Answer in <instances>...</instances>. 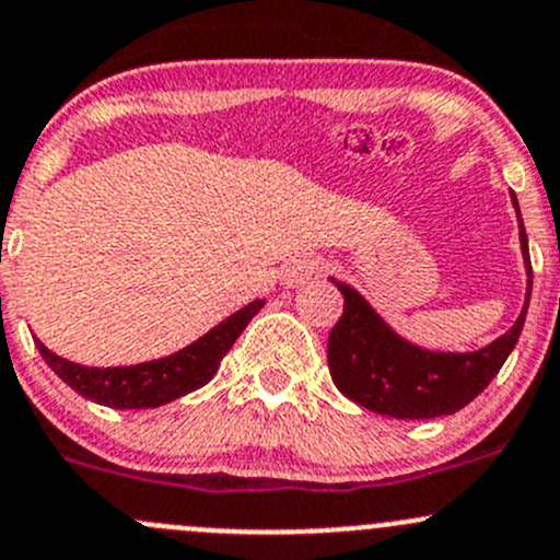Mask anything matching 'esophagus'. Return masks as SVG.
Instances as JSON below:
<instances>
[{
    "instance_id": "esophagus-1",
    "label": "esophagus",
    "mask_w": 560,
    "mask_h": 560,
    "mask_svg": "<svg viewBox=\"0 0 560 560\" xmlns=\"http://www.w3.org/2000/svg\"><path fill=\"white\" fill-rule=\"evenodd\" d=\"M316 270H319V259H292V262L284 268V273H281V279H284V284L298 287V284H306Z\"/></svg>"
}]
</instances>
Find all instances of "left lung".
<instances>
[{"label":"left lung","instance_id":"8db88e82","mask_svg":"<svg viewBox=\"0 0 560 560\" xmlns=\"http://www.w3.org/2000/svg\"><path fill=\"white\" fill-rule=\"evenodd\" d=\"M512 206L521 222V248L528 273L525 306L504 336L477 352H428L415 347L400 338L358 290L330 279L343 295V314L327 338V369L349 400L398 420H431L455 415L493 382L521 338L534 281L515 191Z\"/></svg>","mask_w":560,"mask_h":560}]
</instances>
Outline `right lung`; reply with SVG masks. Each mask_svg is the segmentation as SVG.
Segmentation results:
<instances>
[{
  "instance_id": "add662e5",
  "label": "right lung",
  "mask_w": 560,
  "mask_h": 560,
  "mask_svg": "<svg viewBox=\"0 0 560 560\" xmlns=\"http://www.w3.org/2000/svg\"><path fill=\"white\" fill-rule=\"evenodd\" d=\"M262 306L265 301H252L241 312L219 322L213 330L197 338L195 343L178 349L175 354H167V358L151 360V363L89 369V365H78L59 358L43 341H37V349L45 363L50 365V371L83 398L110 406V409H156V406L171 404L191 389L208 385L219 371L222 358L235 343V338L244 332L252 316Z\"/></svg>"
}]
</instances>
